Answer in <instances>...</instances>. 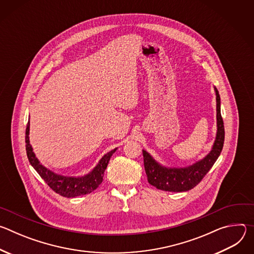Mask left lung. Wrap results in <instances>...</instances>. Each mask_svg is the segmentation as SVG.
Listing matches in <instances>:
<instances>
[{
    "mask_svg": "<svg viewBox=\"0 0 254 254\" xmlns=\"http://www.w3.org/2000/svg\"><path fill=\"white\" fill-rule=\"evenodd\" d=\"M216 94V120L217 131L211 151L201 160L186 167H166L154 157L142 150L143 165L148 177V182L157 189L169 192H186L199 184L218 159L224 143V125L221 118L220 95L214 86Z\"/></svg>",
    "mask_w": 254,
    "mask_h": 254,
    "instance_id": "left-lung-1",
    "label": "left lung"
}]
</instances>
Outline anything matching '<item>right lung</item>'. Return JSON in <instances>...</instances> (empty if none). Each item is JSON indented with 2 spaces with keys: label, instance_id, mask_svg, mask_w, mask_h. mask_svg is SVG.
Segmentation results:
<instances>
[{
  "label": "right lung",
  "instance_id": "1",
  "mask_svg": "<svg viewBox=\"0 0 254 254\" xmlns=\"http://www.w3.org/2000/svg\"><path fill=\"white\" fill-rule=\"evenodd\" d=\"M30 121H28L27 128H26V151L27 157L31 164V166L36 170L40 177L45 181L46 184L57 194L67 197L74 198L77 196H82L91 193L94 191L102 182L104 171L110 162L112 156L116 153L118 148L112 150L111 152L106 153L102 156V158L98 161L96 166L87 174L82 176H64L57 174L44 165L40 163L38 158L36 157L33 152V148L30 143Z\"/></svg>",
  "mask_w": 254,
  "mask_h": 254
}]
</instances>
